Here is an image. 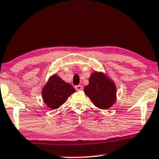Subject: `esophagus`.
<instances>
[{
    "mask_svg": "<svg viewBox=\"0 0 159 159\" xmlns=\"http://www.w3.org/2000/svg\"><path fill=\"white\" fill-rule=\"evenodd\" d=\"M75 89L76 90H78V91H80V90H81L82 89H83V87H82V86H81V85H77L75 86Z\"/></svg>",
    "mask_w": 159,
    "mask_h": 159,
    "instance_id": "1",
    "label": "esophagus"
}]
</instances>
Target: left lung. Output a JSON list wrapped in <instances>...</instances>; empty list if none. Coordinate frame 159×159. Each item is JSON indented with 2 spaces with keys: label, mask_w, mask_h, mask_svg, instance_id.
Returning <instances> with one entry per match:
<instances>
[{
  "label": "left lung",
  "mask_w": 159,
  "mask_h": 159,
  "mask_svg": "<svg viewBox=\"0 0 159 159\" xmlns=\"http://www.w3.org/2000/svg\"><path fill=\"white\" fill-rule=\"evenodd\" d=\"M89 85L84 87V92L94 106L101 109H108L116 101V86L103 73H92Z\"/></svg>",
  "instance_id": "obj_1"
}]
</instances>
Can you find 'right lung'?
<instances>
[{
    "label": "right lung",
    "instance_id": "right-lung-1",
    "mask_svg": "<svg viewBox=\"0 0 159 159\" xmlns=\"http://www.w3.org/2000/svg\"><path fill=\"white\" fill-rule=\"evenodd\" d=\"M75 92L71 84L54 75L44 86L42 95L46 105L52 109H56L65 103L68 97Z\"/></svg>",
    "mask_w": 159,
    "mask_h": 159
}]
</instances>
